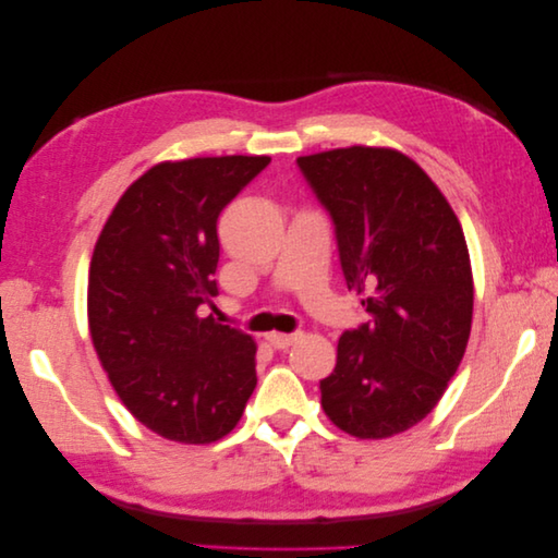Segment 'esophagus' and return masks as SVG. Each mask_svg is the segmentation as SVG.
Listing matches in <instances>:
<instances>
[{"label": "esophagus", "instance_id": "1", "mask_svg": "<svg viewBox=\"0 0 558 558\" xmlns=\"http://www.w3.org/2000/svg\"><path fill=\"white\" fill-rule=\"evenodd\" d=\"M265 337H267V342L272 344L275 349H289V347L298 340V335H295V332H291V335H283V332H267Z\"/></svg>", "mask_w": 558, "mask_h": 558}]
</instances>
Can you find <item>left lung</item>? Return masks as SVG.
Wrapping results in <instances>:
<instances>
[{
	"mask_svg": "<svg viewBox=\"0 0 558 558\" xmlns=\"http://www.w3.org/2000/svg\"><path fill=\"white\" fill-rule=\"evenodd\" d=\"M298 167L332 218L347 286L369 314L342 332L320 404L337 428L381 440L428 416L461 365L468 244L440 189L393 148H335Z\"/></svg>",
	"mask_w": 558,
	"mask_h": 558,
	"instance_id": "left-lung-1",
	"label": "left lung"
}]
</instances>
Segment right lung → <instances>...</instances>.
Masks as SVG:
<instances>
[{
	"instance_id": "right-lung-1",
	"label": "right lung",
	"mask_w": 558,
	"mask_h": 558,
	"mask_svg": "<svg viewBox=\"0 0 558 558\" xmlns=\"http://www.w3.org/2000/svg\"><path fill=\"white\" fill-rule=\"evenodd\" d=\"M267 165V156H223L150 167L95 244V351L130 414L167 440H221L256 388V344L202 310L218 295V216Z\"/></svg>"
}]
</instances>
